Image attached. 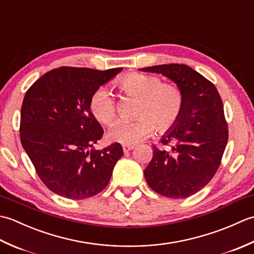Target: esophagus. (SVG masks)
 <instances>
[{"label":"esophagus","instance_id":"esophagus-1","mask_svg":"<svg viewBox=\"0 0 254 254\" xmlns=\"http://www.w3.org/2000/svg\"><path fill=\"white\" fill-rule=\"evenodd\" d=\"M122 148H123L124 153H127L134 148V145H123Z\"/></svg>","mask_w":254,"mask_h":254}]
</instances>
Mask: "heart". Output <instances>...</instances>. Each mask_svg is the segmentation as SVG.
<instances>
[{
    "label": "heart",
    "instance_id": "obj_1",
    "mask_svg": "<svg viewBox=\"0 0 254 254\" xmlns=\"http://www.w3.org/2000/svg\"><path fill=\"white\" fill-rule=\"evenodd\" d=\"M115 87L126 97L137 99L136 119L120 121L111 128L109 137L124 145L137 143L153 132L160 133L174 127L182 115L185 95L174 83H163L160 77L141 72L123 75L115 82ZM89 109L104 126H111L117 118V102L106 88L94 91Z\"/></svg>",
    "mask_w": 254,
    "mask_h": 254
}]
</instances>
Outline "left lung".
Returning a JSON list of instances; mask_svg holds the SVG:
<instances>
[{
  "label": "left lung",
  "instance_id": "left-lung-1",
  "mask_svg": "<svg viewBox=\"0 0 254 254\" xmlns=\"http://www.w3.org/2000/svg\"><path fill=\"white\" fill-rule=\"evenodd\" d=\"M161 73L185 95L182 115L174 128L154 145L153 158L144 170L147 185L160 195L185 198L213 179L228 142V126L217 88L185 64H163L141 68Z\"/></svg>",
  "mask_w": 254,
  "mask_h": 254
}]
</instances>
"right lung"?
Here are the masks:
<instances>
[{
    "mask_svg": "<svg viewBox=\"0 0 254 254\" xmlns=\"http://www.w3.org/2000/svg\"><path fill=\"white\" fill-rule=\"evenodd\" d=\"M121 69L61 66L26 91L20 142L40 180L58 195L87 198L109 183L123 149L119 143L101 150L91 148L104 135V128L91 113L89 100Z\"/></svg>",
    "mask_w": 254,
    "mask_h": 254,
    "instance_id": "obj_1",
    "label": "right lung"
}]
</instances>
